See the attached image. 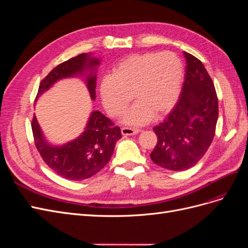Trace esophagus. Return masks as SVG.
<instances>
[{"label":"esophagus","mask_w":248,"mask_h":248,"mask_svg":"<svg viewBox=\"0 0 248 248\" xmlns=\"http://www.w3.org/2000/svg\"><path fill=\"white\" fill-rule=\"evenodd\" d=\"M140 129H137V128H129V127H123V128L121 129V132L124 137H127V136H136V134L140 133Z\"/></svg>","instance_id":"34e87169"}]
</instances>
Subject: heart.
<instances>
[{
    "instance_id": "heart-1",
    "label": "heart",
    "mask_w": 248,
    "mask_h": 248,
    "mask_svg": "<svg viewBox=\"0 0 248 248\" xmlns=\"http://www.w3.org/2000/svg\"><path fill=\"white\" fill-rule=\"evenodd\" d=\"M184 77L183 64L171 52H145L121 60L111 77L104 78L100 97L108 114L117 117L136 103L123 115L125 125L140 126L154 117H162L170 110L178 98Z\"/></svg>"
}]
</instances>
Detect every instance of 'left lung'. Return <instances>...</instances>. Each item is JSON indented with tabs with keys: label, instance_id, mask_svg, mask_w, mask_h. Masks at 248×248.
<instances>
[{
	"label": "left lung",
	"instance_id": "1",
	"mask_svg": "<svg viewBox=\"0 0 248 248\" xmlns=\"http://www.w3.org/2000/svg\"><path fill=\"white\" fill-rule=\"evenodd\" d=\"M185 77L179 100L153 130L157 144L150 154L157 166L180 171L197 164L211 145L218 119V100L205 66L184 51Z\"/></svg>",
	"mask_w": 248,
	"mask_h": 248
}]
</instances>
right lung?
Masks as SVG:
<instances>
[{
    "instance_id": "1",
    "label": "right lung",
    "mask_w": 248,
    "mask_h": 248,
    "mask_svg": "<svg viewBox=\"0 0 248 248\" xmlns=\"http://www.w3.org/2000/svg\"><path fill=\"white\" fill-rule=\"evenodd\" d=\"M101 59L92 52L80 54L58 65L38 89L36 101L58 81L66 78H82L91 100L96 99V82ZM35 145L43 160L59 176L70 181H81L94 176L107 166L114 153L116 142L122 138L121 130L99 110L90 112L87 124L78 138L64 144L47 140L36 116L32 122Z\"/></svg>"
}]
</instances>
